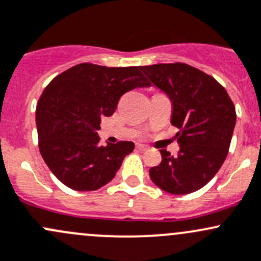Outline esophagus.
<instances>
[{
    "label": "esophagus",
    "instance_id": "34e87169",
    "mask_svg": "<svg viewBox=\"0 0 261 261\" xmlns=\"http://www.w3.org/2000/svg\"><path fill=\"white\" fill-rule=\"evenodd\" d=\"M136 147H138V150H140V151H146V150L149 149L146 145H142V144H138L136 145Z\"/></svg>",
    "mask_w": 261,
    "mask_h": 261
}]
</instances>
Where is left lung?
I'll list each match as a JSON object with an SVG mask.
<instances>
[{
    "mask_svg": "<svg viewBox=\"0 0 261 261\" xmlns=\"http://www.w3.org/2000/svg\"><path fill=\"white\" fill-rule=\"evenodd\" d=\"M150 84L172 103L171 125L180 150H160V165L150 169L156 186L174 195L199 190L215 176L229 152L237 112L226 90L213 76L182 62L140 66Z\"/></svg>",
    "mask_w": 261,
    "mask_h": 261,
    "instance_id": "8db88e82",
    "label": "left lung"
}]
</instances>
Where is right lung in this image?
Wrapping results in <instances>:
<instances>
[{
	"mask_svg": "<svg viewBox=\"0 0 261 261\" xmlns=\"http://www.w3.org/2000/svg\"><path fill=\"white\" fill-rule=\"evenodd\" d=\"M149 85L140 66L85 62L56 76L36 108L38 149L52 174L76 191L97 190L114 179L135 145H98L101 117L114 114L125 92Z\"/></svg>",
	"mask_w": 261,
	"mask_h": 261,
	"instance_id": "obj_1",
	"label": "right lung"
}]
</instances>
